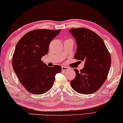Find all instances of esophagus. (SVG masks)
<instances>
[{"mask_svg": "<svg viewBox=\"0 0 123 123\" xmlns=\"http://www.w3.org/2000/svg\"><path fill=\"white\" fill-rule=\"evenodd\" d=\"M62 71H68V70H69V69L68 67H66V66H62Z\"/></svg>", "mask_w": 123, "mask_h": 123, "instance_id": "34e87169", "label": "esophagus"}]
</instances>
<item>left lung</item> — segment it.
<instances>
[{
	"label": "left lung",
	"instance_id": "8db88e82",
	"mask_svg": "<svg viewBox=\"0 0 123 123\" xmlns=\"http://www.w3.org/2000/svg\"><path fill=\"white\" fill-rule=\"evenodd\" d=\"M69 32L76 40L75 58L84 61L83 69H74L76 77L71 86L78 93L90 94L100 89L107 78L111 59L105 44L97 34L84 28H71Z\"/></svg>",
	"mask_w": 123,
	"mask_h": 123
}]
</instances>
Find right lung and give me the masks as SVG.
<instances>
[{
    "instance_id": "obj_1",
    "label": "right lung",
    "mask_w": 123,
    "mask_h": 123,
    "mask_svg": "<svg viewBox=\"0 0 123 123\" xmlns=\"http://www.w3.org/2000/svg\"><path fill=\"white\" fill-rule=\"evenodd\" d=\"M60 31L34 30L23 35L16 46L13 69L21 84L31 93L48 92L53 85L56 74L61 71L60 66L51 68L41 61V58L48 53L49 43Z\"/></svg>"
}]
</instances>
